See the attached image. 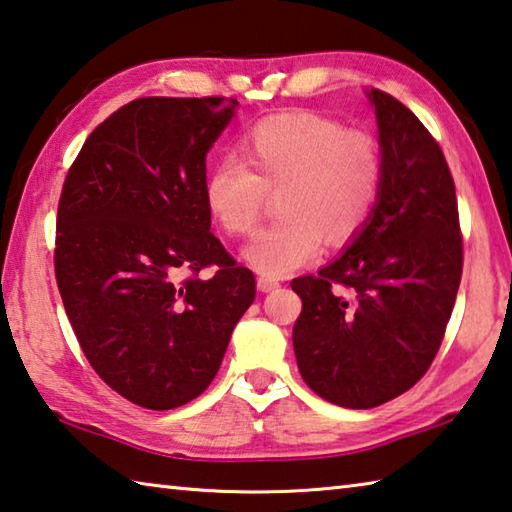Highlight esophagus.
Wrapping results in <instances>:
<instances>
[{
	"label": "esophagus",
	"mask_w": 512,
	"mask_h": 512,
	"mask_svg": "<svg viewBox=\"0 0 512 512\" xmlns=\"http://www.w3.org/2000/svg\"><path fill=\"white\" fill-rule=\"evenodd\" d=\"M256 287L260 289V292H272V289L278 287V281H274V278H269V276H258Z\"/></svg>",
	"instance_id": "obj_1"
}]
</instances>
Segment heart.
<instances>
[{
	"label": "heart",
	"instance_id": "b5f03b06",
	"mask_svg": "<svg viewBox=\"0 0 512 512\" xmlns=\"http://www.w3.org/2000/svg\"><path fill=\"white\" fill-rule=\"evenodd\" d=\"M236 160L209 169L205 207L229 236L252 234L267 194H278L283 220L258 231L245 260L269 278L287 276L368 225L383 185L379 142L361 129L316 113H278L256 122L238 140Z\"/></svg>",
	"mask_w": 512,
	"mask_h": 512
}]
</instances>
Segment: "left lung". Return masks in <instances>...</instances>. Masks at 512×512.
Instances as JSON below:
<instances>
[{
    "instance_id": "left-lung-1",
    "label": "left lung",
    "mask_w": 512,
    "mask_h": 512,
    "mask_svg": "<svg viewBox=\"0 0 512 512\" xmlns=\"http://www.w3.org/2000/svg\"><path fill=\"white\" fill-rule=\"evenodd\" d=\"M383 185L374 214L316 276L294 278L292 341L303 381L368 410L410 390L435 361L464 267L455 182L406 104L372 89Z\"/></svg>"
}]
</instances>
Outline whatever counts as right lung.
Instances as JSON below:
<instances>
[{
    "instance_id": "right-lung-1",
    "label": "right lung",
    "mask_w": 512,
    "mask_h": 512,
    "mask_svg": "<svg viewBox=\"0 0 512 512\" xmlns=\"http://www.w3.org/2000/svg\"><path fill=\"white\" fill-rule=\"evenodd\" d=\"M234 98H140L66 173L55 278L91 368L124 399L171 410L207 390L256 281L211 234L207 151ZM217 269L200 279V268Z\"/></svg>"
}]
</instances>
